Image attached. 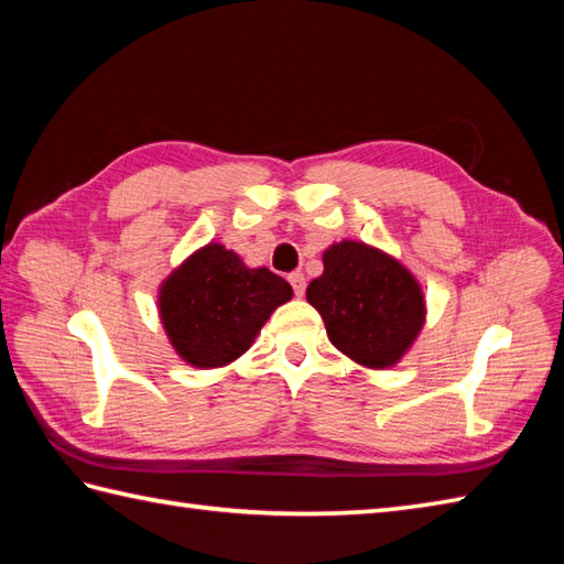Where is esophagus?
Wrapping results in <instances>:
<instances>
[{"label": "esophagus", "instance_id": "esophagus-1", "mask_svg": "<svg viewBox=\"0 0 564 564\" xmlns=\"http://www.w3.org/2000/svg\"><path fill=\"white\" fill-rule=\"evenodd\" d=\"M289 281H291V285H293L295 295H305V275H303L301 271H293V273L289 275Z\"/></svg>", "mask_w": 564, "mask_h": 564}]
</instances>
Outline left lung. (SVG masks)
Here are the masks:
<instances>
[{"label": "left lung", "instance_id": "left-lung-1", "mask_svg": "<svg viewBox=\"0 0 564 564\" xmlns=\"http://www.w3.org/2000/svg\"><path fill=\"white\" fill-rule=\"evenodd\" d=\"M307 303L325 319L327 337L351 361L390 368L410 351L426 319L422 285L402 263L370 245L341 239L322 254Z\"/></svg>", "mask_w": 564, "mask_h": 564}]
</instances>
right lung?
Listing matches in <instances>:
<instances>
[{
    "mask_svg": "<svg viewBox=\"0 0 564 564\" xmlns=\"http://www.w3.org/2000/svg\"><path fill=\"white\" fill-rule=\"evenodd\" d=\"M291 297V283L281 275L249 269L232 249L210 242L162 283L160 317L186 364L220 368L242 356L273 310Z\"/></svg>",
    "mask_w": 564,
    "mask_h": 564,
    "instance_id": "right-lung-1",
    "label": "right lung"
}]
</instances>
